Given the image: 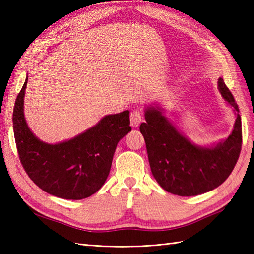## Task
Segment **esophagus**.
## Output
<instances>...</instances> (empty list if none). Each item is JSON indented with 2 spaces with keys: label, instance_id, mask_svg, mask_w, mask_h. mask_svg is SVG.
Listing matches in <instances>:
<instances>
[{
  "label": "esophagus",
  "instance_id": "34e87169",
  "mask_svg": "<svg viewBox=\"0 0 254 254\" xmlns=\"http://www.w3.org/2000/svg\"><path fill=\"white\" fill-rule=\"evenodd\" d=\"M130 120H131V126L136 127L139 126V123L143 121V112L142 110H134L131 112L130 115Z\"/></svg>",
  "mask_w": 254,
  "mask_h": 254
}]
</instances>
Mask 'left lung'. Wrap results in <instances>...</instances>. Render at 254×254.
<instances>
[{
  "instance_id": "1",
  "label": "left lung",
  "mask_w": 254,
  "mask_h": 254,
  "mask_svg": "<svg viewBox=\"0 0 254 254\" xmlns=\"http://www.w3.org/2000/svg\"><path fill=\"white\" fill-rule=\"evenodd\" d=\"M223 98L234 108L236 121L230 135L209 147L197 146L163 115L158 106L145 110V120L139 126L154 178L167 192L180 196H193L219 187L234 170L242 145L239 108L233 94L218 79Z\"/></svg>"
}]
</instances>
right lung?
I'll use <instances>...</instances> for the list:
<instances>
[{
  "mask_svg": "<svg viewBox=\"0 0 254 254\" xmlns=\"http://www.w3.org/2000/svg\"><path fill=\"white\" fill-rule=\"evenodd\" d=\"M27 80L13 111L16 147L27 175L51 195L65 199L93 195L107 180L119 141L131 131L130 112L106 116L68 141L48 144L34 135L25 120Z\"/></svg>",
  "mask_w": 254,
  "mask_h": 254,
  "instance_id": "add662e5",
  "label": "right lung"
}]
</instances>
